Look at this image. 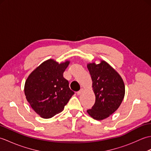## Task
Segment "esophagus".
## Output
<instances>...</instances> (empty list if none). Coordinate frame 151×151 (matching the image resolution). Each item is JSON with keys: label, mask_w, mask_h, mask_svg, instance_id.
I'll use <instances>...</instances> for the list:
<instances>
[{"label": "esophagus", "mask_w": 151, "mask_h": 151, "mask_svg": "<svg viewBox=\"0 0 151 151\" xmlns=\"http://www.w3.org/2000/svg\"><path fill=\"white\" fill-rule=\"evenodd\" d=\"M83 91H84V89H83V88H81V90H79L78 91L76 92V93H77V95H81V94L83 92Z\"/></svg>", "instance_id": "esophagus-1"}]
</instances>
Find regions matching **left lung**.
I'll return each mask as SVG.
<instances>
[{
  "instance_id": "1",
  "label": "left lung",
  "mask_w": 151,
  "mask_h": 151,
  "mask_svg": "<svg viewBox=\"0 0 151 151\" xmlns=\"http://www.w3.org/2000/svg\"><path fill=\"white\" fill-rule=\"evenodd\" d=\"M88 69L93 81L95 102L89 115L97 120L107 118L119 107L123 100L125 88L120 75L104 61L89 63Z\"/></svg>"
}]
</instances>
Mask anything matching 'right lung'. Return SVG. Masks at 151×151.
I'll use <instances>...</instances> for the list:
<instances>
[{"mask_svg":"<svg viewBox=\"0 0 151 151\" xmlns=\"http://www.w3.org/2000/svg\"><path fill=\"white\" fill-rule=\"evenodd\" d=\"M69 62L59 64L48 60L28 76L24 94L33 110L43 118H51L62 111L75 92L63 74Z\"/></svg>","mask_w":151,"mask_h":151,"instance_id":"right-lung-1","label":"right lung"}]
</instances>
